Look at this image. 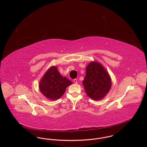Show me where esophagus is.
Returning a JSON list of instances; mask_svg holds the SVG:
<instances>
[{
	"mask_svg": "<svg viewBox=\"0 0 147 147\" xmlns=\"http://www.w3.org/2000/svg\"><path fill=\"white\" fill-rule=\"evenodd\" d=\"M73 82H74V83H76V84H77V83H78L77 79H73Z\"/></svg>",
	"mask_w": 147,
	"mask_h": 147,
	"instance_id": "34e87169",
	"label": "esophagus"
}]
</instances>
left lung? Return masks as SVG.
<instances>
[{
    "instance_id": "8db88e82",
    "label": "left lung",
    "mask_w": 147,
    "mask_h": 147,
    "mask_svg": "<svg viewBox=\"0 0 147 147\" xmlns=\"http://www.w3.org/2000/svg\"><path fill=\"white\" fill-rule=\"evenodd\" d=\"M83 84L87 95L95 100L104 98L111 86L107 72L100 63L92 62L87 66Z\"/></svg>"
}]
</instances>
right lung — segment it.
Returning a JSON list of instances; mask_svg holds the SVG:
<instances>
[{
    "label": "right lung",
    "instance_id": "obj_1",
    "mask_svg": "<svg viewBox=\"0 0 147 147\" xmlns=\"http://www.w3.org/2000/svg\"><path fill=\"white\" fill-rule=\"evenodd\" d=\"M72 82L65 77H62L56 67L50 68L40 83V90L46 98L55 100L61 98L65 88Z\"/></svg>",
    "mask_w": 147,
    "mask_h": 147
}]
</instances>
